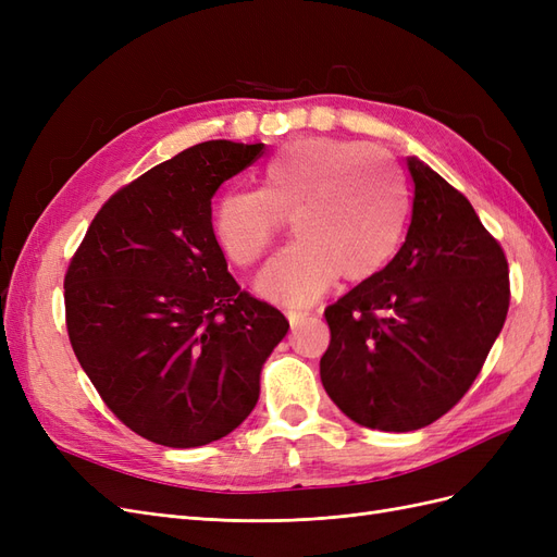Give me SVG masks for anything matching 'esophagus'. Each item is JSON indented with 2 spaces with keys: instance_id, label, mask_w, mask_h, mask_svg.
I'll list each match as a JSON object with an SVG mask.
<instances>
[{
  "instance_id": "1",
  "label": "esophagus",
  "mask_w": 557,
  "mask_h": 557,
  "mask_svg": "<svg viewBox=\"0 0 557 557\" xmlns=\"http://www.w3.org/2000/svg\"><path fill=\"white\" fill-rule=\"evenodd\" d=\"M309 311H290L288 313V320H290V327L293 330H299L301 325H305V320H309Z\"/></svg>"
}]
</instances>
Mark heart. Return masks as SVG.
Wrapping results in <instances>:
<instances>
[{
    "label": "heart",
    "instance_id": "obj_1",
    "mask_svg": "<svg viewBox=\"0 0 557 557\" xmlns=\"http://www.w3.org/2000/svg\"><path fill=\"white\" fill-rule=\"evenodd\" d=\"M411 199L385 150L346 139H297L264 166L262 190H230L213 213L223 256L256 264L295 223L297 244L258 276V290L283 307H309L336 278L362 283L391 264L407 234Z\"/></svg>",
    "mask_w": 557,
    "mask_h": 557
}]
</instances>
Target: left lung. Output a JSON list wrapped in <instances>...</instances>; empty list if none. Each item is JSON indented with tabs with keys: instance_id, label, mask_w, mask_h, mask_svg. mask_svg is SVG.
<instances>
[{
	"instance_id": "8db88e82",
	"label": "left lung",
	"mask_w": 557,
	"mask_h": 557,
	"mask_svg": "<svg viewBox=\"0 0 557 557\" xmlns=\"http://www.w3.org/2000/svg\"><path fill=\"white\" fill-rule=\"evenodd\" d=\"M407 242L383 272L325 309L320 381L350 420L411 432L476 381L509 311V264L469 199L411 158Z\"/></svg>"
}]
</instances>
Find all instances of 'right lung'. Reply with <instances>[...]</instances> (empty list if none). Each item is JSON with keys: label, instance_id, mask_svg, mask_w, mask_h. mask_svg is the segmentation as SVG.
<instances>
[{"label": "right lung", "instance_id": "obj_1", "mask_svg": "<svg viewBox=\"0 0 557 557\" xmlns=\"http://www.w3.org/2000/svg\"><path fill=\"white\" fill-rule=\"evenodd\" d=\"M264 144L205 141L113 193L64 274L72 348L113 416L170 448L239 428L285 315L242 290L215 242L211 197Z\"/></svg>", "mask_w": 557, "mask_h": 557}]
</instances>
